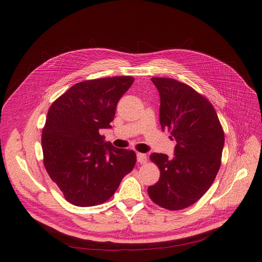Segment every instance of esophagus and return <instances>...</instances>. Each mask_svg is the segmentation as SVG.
<instances>
[{
    "label": "esophagus",
    "instance_id": "34e87169",
    "mask_svg": "<svg viewBox=\"0 0 262 262\" xmlns=\"http://www.w3.org/2000/svg\"><path fill=\"white\" fill-rule=\"evenodd\" d=\"M137 161H138L139 163H145L147 161V156L145 154L138 153L137 154Z\"/></svg>",
    "mask_w": 262,
    "mask_h": 262
}]
</instances>
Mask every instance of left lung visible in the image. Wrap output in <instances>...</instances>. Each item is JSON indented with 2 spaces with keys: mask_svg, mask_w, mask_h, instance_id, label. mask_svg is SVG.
I'll use <instances>...</instances> for the list:
<instances>
[{
  "mask_svg": "<svg viewBox=\"0 0 262 262\" xmlns=\"http://www.w3.org/2000/svg\"><path fill=\"white\" fill-rule=\"evenodd\" d=\"M160 95V125L175 139L172 159L149 156L160 170L159 181L147 188L155 204L181 210L198 202L210 188L221 167L224 130L211 103L192 87L167 77H152Z\"/></svg>",
  "mask_w": 262,
  "mask_h": 262,
  "instance_id": "1",
  "label": "left lung"
}]
</instances>
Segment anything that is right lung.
Masks as SVG:
<instances>
[{
  "mask_svg": "<svg viewBox=\"0 0 262 262\" xmlns=\"http://www.w3.org/2000/svg\"><path fill=\"white\" fill-rule=\"evenodd\" d=\"M134 82L114 76L77 82L55 100L41 135L45 168L64 199L91 207L112 198L132 172L136 153L104 142L117 104Z\"/></svg>",
  "mask_w": 262,
  "mask_h": 262,
  "instance_id": "1",
  "label": "right lung"
}]
</instances>
